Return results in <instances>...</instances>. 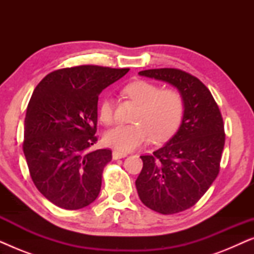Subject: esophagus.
<instances>
[{"label": "esophagus", "mask_w": 254, "mask_h": 254, "mask_svg": "<svg viewBox=\"0 0 254 254\" xmlns=\"http://www.w3.org/2000/svg\"><path fill=\"white\" fill-rule=\"evenodd\" d=\"M112 156H113V159H120V158L126 157L127 154H126V152H121V151L114 150V151L112 152Z\"/></svg>", "instance_id": "1"}]
</instances>
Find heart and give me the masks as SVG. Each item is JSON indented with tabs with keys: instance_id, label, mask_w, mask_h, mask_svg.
<instances>
[{
	"instance_id": "heart-1",
	"label": "heart",
	"mask_w": 254,
	"mask_h": 254,
	"mask_svg": "<svg viewBox=\"0 0 254 254\" xmlns=\"http://www.w3.org/2000/svg\"><path fill=\"white\" fill-rule=\"evenodd\" d=\"M124 93L138 107L131 124H119L104 135V143L120 151L134 150L147 142H163L178 130L185 116V99L178 90L163 89L149 81H135L124 88ZM99 120L109 125L114 119V103L104 96L98 105Z\"/></svg>"
}]
</instances>
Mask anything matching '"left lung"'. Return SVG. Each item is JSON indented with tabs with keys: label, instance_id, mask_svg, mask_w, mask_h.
Segmentation results:
<instances>
[{
	"label": "left lung",
	"instance_id": "left-lung-1",
	"mask_svg": "<svg viewBox=\"0 0 254 254\" xmlns=\"http://www.w3.org/2000/svg\"><path fill=\"white\" fill-rule=\"evenodd\" d=\"M141 76L168 82L185 99L179 129L165 145L141 156L143 168L135 185L143 204L159 214L189 209L220 172L225 133L221 111L206 85L176 68L148 69Z\"/></svg>",
	"mask_w": 254,
	"mask_h": 254
}]
</instances>
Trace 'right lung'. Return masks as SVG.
<instances>
[{
	"instance_id": "add662e5",
	"label": "right lung",
	"mask_w": 254,
	"mask_h": 254,
	"mask_svg": "<svg viewBox=\"0 0 254 254\" xmlns=\"http://www.w3.org/2000/svg\"><path fill=\"white\" fill-rule=\"evenodd\" d=\"M129 69L84 64L50 72L26 110L23 151L38 190L55 206L81 209L97 199L110 149L97 142V104L106 86Z\"/></svg>"
}]
</instances>
